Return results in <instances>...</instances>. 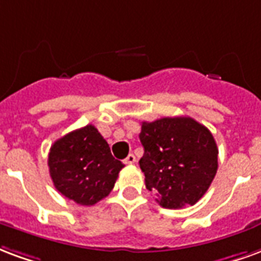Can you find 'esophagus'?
I'll return each instance as SVG.
<instances>
[{"instance_id":"34e87169","label":"esophagus","mask_w":261,"mask_h":261,"mask_svg":"<svg viewBox=\"0 0 261 261\" xmlns=\"http://www.w3.org/2000/svg\"><path fill=\"white\" fill-rule=\"evenodd\" d=\"M124 163L125 165H134V163H136V156L133 155V153H130V155L124 159Z\"/></svg>"}]
</instances>
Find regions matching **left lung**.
<instances>
[{"label": "left lung", "mask_w": 261, "mask_h": 261, "mask_svg": "<svg viewBox=\"0 0 261 261\" xmlns=\"http://www.w3.org/2000/svg\"><path fill=\"white\" fill-rule=\"evenodd\" d=\"M140 141L146 190L163 207L195 204L206 194L217 173L219 149L203 124L185 116L142 121Z\"/></svg>", "instance_id": "left-lung-1"}]
</instances>
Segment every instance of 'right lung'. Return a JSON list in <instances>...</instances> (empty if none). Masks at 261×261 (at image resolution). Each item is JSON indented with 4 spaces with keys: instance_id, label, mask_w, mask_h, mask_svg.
I'll return each mask as SVG.
<instances>
[{
    "instance_id": "1",
    "label": "right lung",
    "mask_w": 261,
    "mask_h": 261,
    "mask_svg": "<svg viewBox=\"0 0 261 261\" xmlns=\"http://www.w3.org/2000/svg\"><path fill=\"white\" fill-rule=\"evenodd\" d=\"M48 167L52 182L63 196L92 206L111 194L124 165L112 156L101 133L88 124L54 142Z\"/></svg>"
}]
</instances>
